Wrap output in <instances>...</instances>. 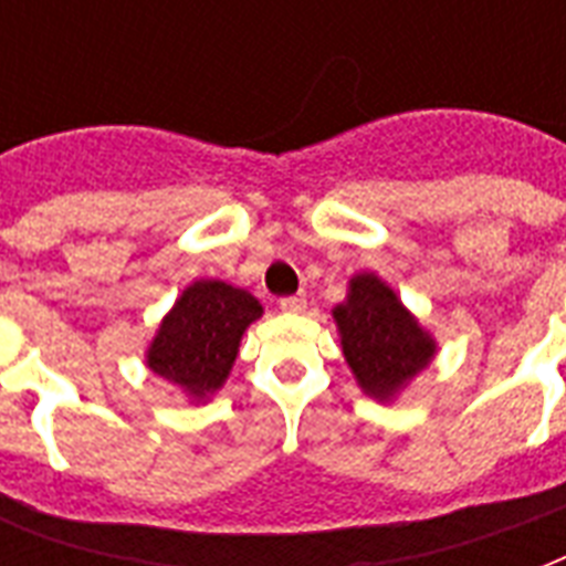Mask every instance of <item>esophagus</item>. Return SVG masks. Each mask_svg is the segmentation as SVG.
I'll list each match as a JSON object with an SVG mask.
<instances>
[{
    "label": "esophagus",
    "mask_w": 566,
    "mask_h": 566,
    "mask_svg": "<svg viewBox=\"0 0 566 566\" xmlns=\"http://www.w3.org/2000/svg\"><path fill=\"white\" fill-rule=\"evenodd\" d=\"M279 308H282L284 314H302V311L308 308V302L302 300V296H284V300L279 302Z\"/></svg>",
    "instance_id": "1"
}]
</instances>
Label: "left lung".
Here are the masks:
<instances>
[{"instance_id":"1","label":"left lung","mask_w":566,"mask_h":566,"mask_svg":"<svg viewBox=\"0 0 566 566\" xmlns=\"http://www.w3.org/2000/svg\"><path fill=\"white\" fill-rule=\"evenodd\" d=\"M355 381L376 402H394L438 355V340L376 273H358L332 308Z\"/></svg>"}]
</instances>
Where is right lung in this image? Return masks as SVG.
Here are the masks:
<instances>
[{
  "label": "right lung",
  "instance_id": "add662e5",
  "mask_svg": "<svg viewBox=\"0 0 566 566\" xmlns=\"http://www.w3.org/2000/svg\"><path fill=\"white\" fill-rule=\"evenodd\" d=\"M264 314L243 287L196 279L176 300L146 346V367L179 387L190 405H205L229 378L247 328Z\"/></svg>",
  "mask_w": 566,
  "mask_h": 566
}]
</instances>
